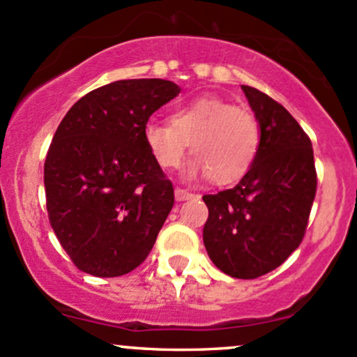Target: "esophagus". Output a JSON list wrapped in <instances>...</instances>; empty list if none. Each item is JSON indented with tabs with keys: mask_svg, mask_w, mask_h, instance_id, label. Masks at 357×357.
I'll list each match as a JSON object with an SVG mask.
<instances>
[{
	"mask_svg": "<svg viewBox=\"0 0 357 357\" xmlns=\"http://www.w3.org/2000/svg\"><path fill=\"white\" fill-rule=\"evenodd\" d=\"M190 197H194V194L187 189H182V187H177V189H175V199L177 200H187Z\"/></svg>",
	"mask_w": 357,
	"mask_h": 357,
	"instance_id": "34e87169",
	"label": "esophagus"
}]
</instances>
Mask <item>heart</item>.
Segmentation results:
<instances>
[{
  "instance_id": "obj_1",
  "label": "heart",
  "mask_w": 357,
  "mask_h": 357,
  "mask_svg": "<svg viewBox=\"0 0 357 357\" xmlns=\"http://www.w3.org/2000/svg\"><path fill=\"white\" fill-rule=\"evenodd\" d=\"M145 145L162 168H177L190 143L189 174H207L215 183H232L250 172L261 145L253 113L215 96H200L177 107L170 123L150 119Z\"/></svg>"
}]
</instances>
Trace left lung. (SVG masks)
Instances as JSON below:
<instances>
[{
  "label": "left lung",
  "mask_w": 357,
  "mask_h": 357,
  "mask_svg": "<svg viewBox=\"0 0 357 357\" xmlns=\"http://www.w3.org/2000/svg\"><path fill=\"white\" fill-rule=\"evenodd\" d=\"M261 130V145L241 182L204 195V246L219 270L253 280L278 268L305 236L317 192L308 135L265 92L243 86Z\"/></svg>",
  "instance_id": "left-lung-1"
}]
</instances>
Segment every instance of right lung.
Segmentation results:
<instances>
[{"mask_svg": "<svg viewBox=\"0 0 357 357\" xmlns=\"http://www.w3.org/2000/svg\"><path fill=\"white\" fill-rule=\"evenodd\" d=\"M178 92L163 79L106 84L79 99L55 131L43 168L47 212L84 273H130L157 241L175 195L143 128Z\"/></svg>", "mask_w": 357, "mask_h": 357, "instance_id": "obj_1", "label": "right lung"}]
</instances>
